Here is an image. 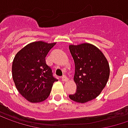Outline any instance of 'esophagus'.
<instances>
[{
	"instance_id": "obj_1",
	"label": "esophagus",
	"mask_w": 128,
	"mask_h": 128,
	"mask_svg": "<svg viewBox=\"0 0 128 128\" xmlns=\"http://www.w3.org/2000/svg\"><path fill=\"white\" fill-rule=\"evenodd\" d=\"M62 81H67L68 80V78L66 77V76H63L62 77Z\"/></svg>"
}]
</instances>
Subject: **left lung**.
I'll list each match as a JSON object with an SVG mask.
<instances>
[{"label":"left lung","mask_w":128,"mask_h":128,"mask_svg":"<svg viewBox=\"0 0 128 128\" xmlns=\"http://www.w3.org/2000/svg\"><path fill=\"white\" fill-rule=\"evenodd\" d=\"M70 51L75 62L77 89L69 97L77 102L84 103L96 98L105 88L110 75L109 64L97 47L84 43L70 45Z\"/></svg>","instance_id":"8db88e82"}]
</instances>
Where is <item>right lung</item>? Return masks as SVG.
Masks as SVG:
<instances>
[{"mask_svg": "<svg viewBox=\"0 0 128 128\" xmlns=\"http://www.w3.org/2000/svg\"><path fill=\"white\" fill-rule=\"evenodd\" d=\"M56 43L42 41L27 44L16 54L12 63V77L20 94L30 102H40L50 95L58 80L45 57Z\"/></svg>", "mask_w": 128, "mask_h": 128, "instance_id": "1", "label": "right lung"}]
</instances>
